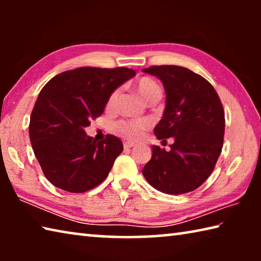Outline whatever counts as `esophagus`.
<instances>
[{"label": "esophagus", "mask_w": 261, "mask_h": 261, "mask_svg": "<svg viewBox=\"0 0 261 261\" xmlns=\"http://www.w3.org/2000/svg\"><path fill=\"white\" fill-rule=\"evenodd\" d=\"M123 146H124V148H131L136 146V143H134V141H125V143L123 144Z\"/></svg>", "instance_id": "esophagus-1"}]
</instances>
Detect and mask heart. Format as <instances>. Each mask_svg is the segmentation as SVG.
<instances>
[{"label": "heart", "instance_id": "1", "mask_svg": "<svg viewBox=\"0 0 261 261\" xmlns=\"http://www.w3.org/2000/svg\"><path fill=\"white\" fill-rule=\"evenodd\" d=\"M134 88L141 98L146 102L153 103L161 98V87L154 79L149 77H143L134 84ZM120 91L115 90L109 95L107 107L113 109L116 107ZM149 126V122L146 120H121L114 124V130L121 136L129 139H138L143 132Z\"/></svg>", "mask_w": 261, "mask_h": 261}]
</instances>
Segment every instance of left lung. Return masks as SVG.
<instances>
[{
  "mask_svg": "<svg viewBox=\"0 0 261 261\" xmlns=\"http://www.w3.org/2000/svg\"><path fill=\"white\" fill-rule=\"evenodd\" d=\"M143 71L160 79L167 95L154 134L162 141L174 138L169 152L153 145L151 160L143 168L144 177L161 192H191L208 178L222 151V103L214 87L187 68L155 65Z\"/></svg>",
  "mask_w": 261,
  "mask_h": 261,
  "instance_id": "1",
  "label": "left lung"
}]
</instances>
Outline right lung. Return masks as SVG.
Wrapping results in <instances>:
<instances>
[{"mask_svg":"<svg viewBox=\"0 0 261 261\" xmlns=\"http://www.w3.org/2000/svg\"><path fill=\"white\" fill-rule=\"evenodd\" d=\"M136 74L127 68H77L56 74L41 90L31 114L30 140L46 178L81 193L107 177L123 151L117 137L96 141L85 127L103 113L109 95Z\"/></svg>","mask_w":261,"mask_h":261,"instance_id":"add662e5","label":"right lung"}]
</instances>
